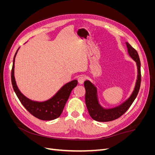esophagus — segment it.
<instances>
[{
  "label": "esophagus",
  "mask_w": 155,
  "mask_h": 155,
  "mask_svg": "<svg viewBox=\"0 0 155 155\" xmlns=\"http://www.w3.org/2000/svg\"><path fill=\"white\" fill-rule=\"evenodd\" d=\"M85 77L84 76H79L78 79V83L79 84H80V85H81V84H83L84 83V81H85Z\"/></svg>",
  "instance_id": "34e87169"
}]
</instances>
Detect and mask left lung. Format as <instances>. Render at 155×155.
I'll use <instances>...</instances> for the list:
<instances>
[{
    "label": "left lung",
    "mask_w": 155,
    "mask_h": 155,
    "mask_svg": "<svg viewBox=\"0 0 155 155\" xmlns=\"http://www.w3.org/2000/svg\"><path fill=\"white\" fill-rule=\"evenodd\" d=\"M126 45L127 48L128 53L130 57L137 63L138 74L137 79L135 84V87L133 93L130 96L124 101L123 104L112 109H104L99 104L97 99V88L94 85L88 80L84 82V86L85 88V104L87 107L91 118L97 121L106 122L114 120L120 118L125 112L129 109V108L132 105L135 98L137 97L140 90V83H141V70H140V61L138 54L130 45L127 42Z\"/></svg>",
    "instance_id": "1"
}]
</instances>
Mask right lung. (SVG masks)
<instances>
[{"label":"right lung","mask_w":155,"mask_h":155,"mask_svg":"<svg viewBox=\"0 0 155 155\" xmlns=\"http://www.w3.org/2000/svg\"><path fill=\"white\" fill-rule=\"evenodd\" d=\"M18 50V48L13 58L11 78L13 90L18 100L25 109L37 118L41 120H52L59 118L62 113L71 91L77 86L78 81L73 80L65 84L52 97L46 101L39 102L28 99L18 88L14 76V64Z\"/></svg>","instance_id":"right-lung-1"}]
</instances>
